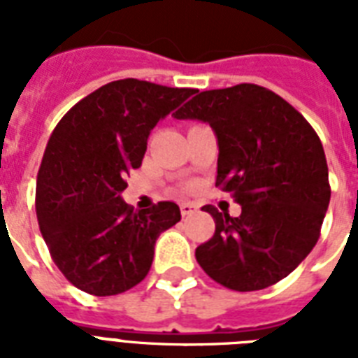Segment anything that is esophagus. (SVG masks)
Segmentation results:
<instances>
[{
	"instance_id": "1",
	"label": "esophagus",
	"mask_w": 358,
	"mask_h": 358,
	"mask_svg": "<svg viewBox=\"0 0 358 358\" xmlns=\"http://www.w3.org/2000/svg\"><path fill=\"white\" fill-rule=\"evenodd\" d=\"M180 212H182V215H184V217H189V215H193V213L199 212V206H196V204H193V202H182V204H180Z\"/></svg>"
}]
</instances>
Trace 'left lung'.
<instances>
[{"mask_svg":"<svg viewBox=\"0 0 358 358\" xmlns=\"http://www.w3.org/2000/svg\"><path fill=\"white\" fill-rule=\"evenodd\" d=\"M174 119L212 126L215 185L241 206L238 217L204 206L215 232L196 247V262L236 292L288 277L314 249L331 201L327 159L314 128L284 98L252 83L199 92Z\"/></svg>","mask_w":358,"mask_h":358,"instance_id":"8db88e82","label":"left lung"}]
</instances>
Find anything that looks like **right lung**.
Masks as SVG:
<instances>
[{
  "instance_id": "add662e5",
  "label": "right lung",
  "mask_w": 358,
  "mask_h": 358,
  "mask_svg": "<svg viewBox=\"0 0 358 358\" xmlns=\"http://www.w3.org/2000/svg\"><path fill=\"white\" fill-rule=\"evenodd\" d=\"M134 78L76 103L53 129L36 176V219L55 266L76 288L106 297L148 275L154 245L180 221L174 202L134 212L122 201L157 122L193 94Z\"/></svg>"
}]
</instances>
